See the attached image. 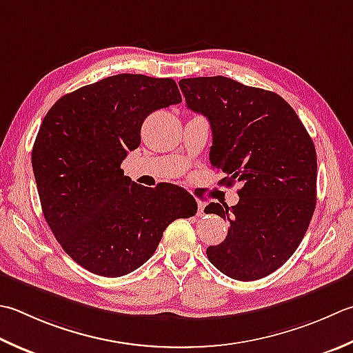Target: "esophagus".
Segmentation results:
<instances>
[{"label":"esophagus","instance_id":"1","mask_svg":"<svg viewBox=\"0 0 353 353\" xmlns=\"http://www.w3.org/2000/svg\"><path fill=\"white\" fill-rule=\"evenodd\" d=\"M205 210V205L203 203H199V208H197V216H202Z\"/></svg>","mask_w":353,"mask_h":353}]
</instances>
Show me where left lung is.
I'll return each instance as SVG.
<instances>
[{
  "mask_svg": "<svg viewBox=\"0 0 353 353\" xmlns=\"http://www.w3.org/2000/svg\"><path fill=\"white\" fill-rule=\"evenodd\" d=\"M186 107L210 121L211 167L223 185L241 182L239 203H210L230 222L206 255L228 277L252 281L285 265L307 231L316 203V153L294 108L274 92L225 76L179 82Z\"/></svg>",
  "mask_w": 353,
  "mask_h": 353,
  "instance_id": "1",
  "label": "left lung"
}]
</instances>
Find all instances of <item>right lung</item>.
<instances>
[{
	"label": "right lung",
	"instance_id": "obj_1",
	"mask_svg": "<svg viewBox=\"0 0 353 353\" xmlns=\"http://www.w3.org/2000/svg\"><path fill=\"white\" fill-rule=\"evenodd\" d=\"M179 102L174 79L122 73L64 94L46 114L32 150L41 208L87 271L110 279L136 271L171 222L197 212L181 186L145 188L121 168L141 145L145 117Z\"/></svg>",
	"mask_w": 353,
	"mask_h": 353
}]
</instances>
